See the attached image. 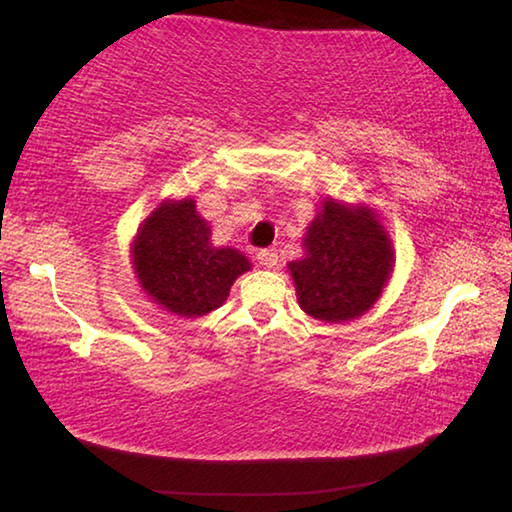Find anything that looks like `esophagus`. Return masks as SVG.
I'll use <instances>...</instances> for the list:
<instances>
[{
	"label": "esophagus",
	"mask_w": 512,
	"mask_h": 512,
	"mask_svg": "<svg viewBox=\"0 0 512 512\" xmlns=\"http://www.w3.org/2000/svg\"><path fill=\"white\" fill-rule=\"evenodd\" d=\"M257 259H259V264H262L264 268H275L277 266V253H275V250H271V248L259 250Z\"/></svg>",
	"instance_id": "34e87169"
}]
</instances>
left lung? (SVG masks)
I'll list each match as a JSON object with an SVG mask.
<instances>
[{"label": "left lung", "instance_id": "8db88e82", "mask_svg": "<svg viewBox=\"0 0 512 512\" xmlns=\"http://www.w3.org/2000/svg\"><path fill=\"white\" fill-rule=\"evenodd\" d=\"M302 246L305 257L289 262L298 305L325 323L366 314L393 273L391 237L366 205L327 198Z\"/></svg>", "mask_w": 512, "mask_h": 512}]
</instances>
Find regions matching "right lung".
<instances>
[{"label":"right lung","mask_w":512,"mask_h":512,"mask_svg":"<svg viewBox=\"0 0 512 512\" xmlns=\"http://www.w3.org/2000/svg\"><path fill=\"white\" fill-rule=\"evenodd\" d=\"M194 198L160 203L142 223L131 255L135 277L155 305L183 318L219 309L250 262L235 248L212 246Z\"/></svg>","instance_id":"obj_1"}]
</instances>
